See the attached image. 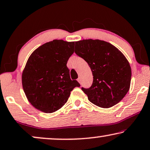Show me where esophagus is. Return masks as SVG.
Segmentation results:
<instances>
[{
  "instance_id": "obj_1",
  "label": "esophagus",
  "mask_w": 150,
  "mask_h": 150,
  "mask_svg": "<svg viewBox=\"0 0 150 150\" xmlns=\"http://www.w3.org/2000/svg\"><path fill=\"white\" fill-rule=\"evenodd\" d=\"M78 81L79 82L80 84H81V79H80V78H79V79H78Z\"/></svg>"
}]
</instances>
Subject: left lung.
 <instances>
[{"label": "left lung", "mask_w": 150, "mask_h": 150, "mask_svg": "<svg viewBox=\"0 0 150 150\" xmlns=\"http://www.w3.org/2000/svg\"><path fill=\"white\" fill-rule=\"evenodd\" d=\"M74 52L87 62L92 71V85L82 87L88 100L103 108L122 100L131 80V68L125 55L110 43L92 39L75 42Z\"/></svg>", "instance_id": "1"}]
</instances>
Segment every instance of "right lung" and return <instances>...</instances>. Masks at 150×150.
<instances>
[{
  "label": "right lung",
  "instance_id": "add662e5",
  "mask_svg": "<svg viewBox=\"0 0 150 150\" xmlns=\"http://www.w3.org/2000/svg\"><path fill=\"white\" fill-rule=\"evenodd\" d=\"M74 42L53 40L36 49L22 73V86L30 103L40 111L52 113L65 103L73 88L80 84L71 80L67 62L74 53Z\"/></svg>",
  "mask_w": 150,
  "mask_h": 150
}]
</instances>
